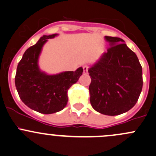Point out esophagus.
Wrapping results in <instances>:
<instances>
[{"label":"esophagus","mask_w":156,"mask_h":156,"mask_svg":"<svg viewBox=\"0 0 156 156\" xmlns=\"http://www.w3.org/2000/svg\"><path fill=\"white\" fill-rule=\"evenodd\" d=\"M88 70H89V67L86 66V65L83 66V73H84V74H87Z\"/></svg>","instance_id":"esophagus-1"}]
</instances>
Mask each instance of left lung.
Masks as SVG:
<instances>
[{
    "label": "left lung",
    "mask_w": 156,
    "mask_h": 156,
    "mask_svg": "<svg viewBox=\"0 0 156 156\" xmlns=\"http://www.w3.org/2000/svg\"><path fill=\"white\" fill-rule=\"evenodd\" d=\"M110 47L89 68L90 103L98 113L116 115L136 104L143 87L137 56L119 37H104Z\"/></svg>",
    "instance_id": "left-lung-1"
}]
</instances>
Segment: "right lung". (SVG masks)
<instances>
[{"instance_id": "obj_1", "label": "right lung", "mask_w": 156, "mask_h": 156, "mask_svg": "<svg viewBox=\"0 0 156 156\" xmlns=\"http://www.w3.org/2000/svg\"><path fill=\"white\" fill-rule=\"evenodd\" d=\"M57 35H43L36 44L28 48L19 62L16 73V87L22 101L31 110L43 114L57 113L66 107L67 91L83 72L82 67L75 71L53 75L41 71L38 59L43 45Z\"/></svg>"}]
</instances>
